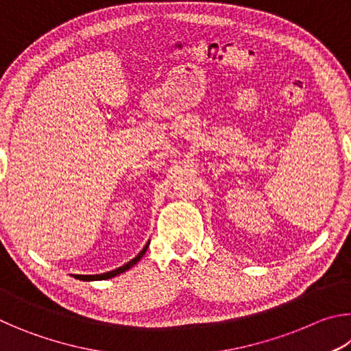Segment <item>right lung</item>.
Segmentation results:
<instances>
[{"mask_svg": "<svg viewBox=\"0 0 351 351\" xmlns=\"http://www.w3.org/2000/svg\"><path fill=\"white\" fill-rule=\"evenodd\" d=\"M148 245H150V241L147 243V245L144 246V249H142V251L136 255V257L133 258V260H130L128 263H125L123 266H121V268H117V269H112V271H108V272H104V274H94V276H82V274H75V276H73L74 278H79V280H83V282H93V280H106V278H111V277H116V276H119V274H122V272H125V271H128L130 268H133V266L138 263V261L144 257V254H145V251H147V247H148Z\"/></svg>", "mask_w": 351, "mask_h": 351, "instance_id": "obj_1", "label": "right lung"}]
</instances>
